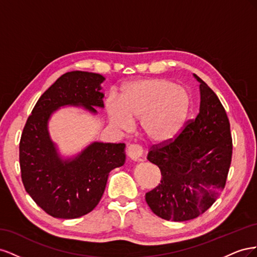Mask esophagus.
<instances>
[{"label":"esophagus","mask_w":257,"mask_h":257,"mask_svg":"<svg viewBox=\"0 0 257 257\" xmlns=\"http://www.w3.org/2000/svg\"><path fill=\"white\" fill-rule=\"evenodd\" d=\"M127 157L134 162H138L141 161L143 158V154H144V150L141 146L138 145H130L127 147Z\"/></svg>","instance_id":"1"}]
</instances>
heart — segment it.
Segmentation results:
<instances>
[{
	"instance_id": "obj_1",
	"label": "heart",
	"mask_w": 257,
	"mask_h": 257,
	"mask_svg": "<svg viewBox=\"0 0 257 257\" xmlns=\"http://www.w3.org/2000/svg\"><path fill=\"white\" fill-rule=\"evenodd\" d=\"M190 110V95L167 79H146L128 84L120 100L107 104L112 124L127 128L141 119L144 134L155 142L173 139L181 131Z\"/></svg>"
}]
</instances>
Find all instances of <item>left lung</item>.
<instances>
[{
	"instance_id": "left-lung-1",
	"label": "left lung",
	"mask_w": 257,
	"mask_h": 257,
	"mask_svg": "<svg viewBox=\"0 0 257 257\" xmlns=\"http://www.w3.org/2000/svg\"><path fill=\"white\" fill-rule=\"evenodd\" d=\"M194 77L200 82L199 113L174 139L153 145L147 158L160 168L162 179L146 193V201L167 221L203 214L223 191L230 167L232 139L226 111L208 84Z\"/></svg>"
}]
</instances>
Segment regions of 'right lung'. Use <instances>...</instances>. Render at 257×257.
I'll use <instances>...</instances> for the list:
<instances>
[{
    "mask_svg": "<svg viewBox=\"0 0 257 257\" xmlns=\"http://www.w3.org/2000/svg\"><path fill=\"white\" fill-rule=\"evenodd\" d=\"M99 74L68 72L37 100L19 144L22 183L46 213L77 219L91 212L102 198L108 175L125 162L124 144L93 143L74 159L62 160L48 133L53 111L66 105L83 106L92 113L104 107Z\"/></svg>",
    "mask_w": 257,
    "mask_h": 257,
    "instance_id": "add662e5",
    "label": "right lung"
}]
</instances>
